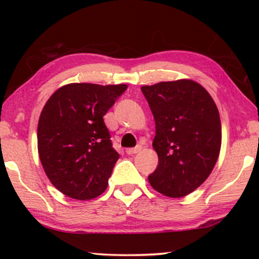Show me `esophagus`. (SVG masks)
I'll use <instances>...</instances> for the list:
<instances>
[{"label": "esophagus", "mask_w": 259, "mask_h": 259, "mask_svg": "<svg viewBox=\"0 0 259 259\" xmlns=\"http://www.w3.org/2000/svg\"><path fill=\"white\" fill-rule=\"evenodd\" d=\"M141 145H138V146L133 147V148H127L126 150V153L128 155H132V154H136V153H139V152L141 151Z\"/></svg>", "instance_id": "obj_1"}]
</instances>
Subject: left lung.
<instances>
[{"instance_id":"obj_1","label":"left lung","mask_w":259,"mask_h":259,"mask_svg":"<svg viewBox=\"0 0 259 259\" xmlns=\"http://www.w3.org/2000/svg\"><path fill=\"white\" fill-rule=\"evenodd\" d=\"M155 121L158 166L151 186L171 198L198 189L213 169L222 145L219 112L208 92L183 79L141 87Z\"/></svg>"}]
</instances>
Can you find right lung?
<instances>
[{"instance_id":"obj_1","label":"right lung","mask_w":259,"mask_h":259,"mask_svg":"<svg viewBox=\"0 0 259 259\" xmlns=\"http://www.w3.org/2000/svg\"><path fill=\"white\" fill-rule=\"evenodd\" d=\"M127 84L69 83L42 109L37 150L51 183L67 197L93 199L107 189L119 159L104 115Z\"/></svg>"}]
</instances>
